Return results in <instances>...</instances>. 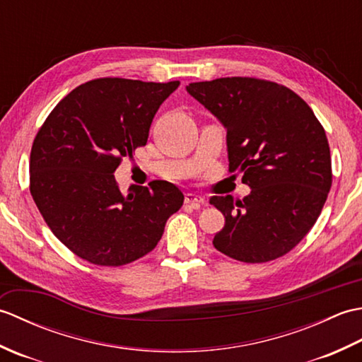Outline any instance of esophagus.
Returning <instances> with one entry per match:
<instances>
[{
  "instance_id": "obj_1",
  "label": "esophagus",
  "mask_w": 362,
  "mask_h": 362,
  "mask_svg": "<svg viewBox=\"0 0 362 362\" xmlns=\"http://www.w3.org/2000/svg\"><path fill=\"white\" fill-rule=\"evenodd\" d=\"M204 202H205V199L202 196L194 194V193L185 194V204H191V205H194V206H199V205L204 204Z\"/></svg>"
}]
</instances>
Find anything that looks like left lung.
Wrapping results in <instances>:
<instances>
[{"mask_svg":"<svg viewBox=\"0 0 362 362\" xmlns=\"http://www.w3.org/2000/svg\"><path fill=\"white\" fill-rule=\"evenodd\" d=\"M187 91L227 130L228 171L250 188L243 201L210 199L226 218L213 245L243 263L283 257L316 224L332 188L324 127L302 98L275 82L221 78Z\"/></svg>","mask_w":362,"mask_h":362,"instance_id":"1","label":"left lung"}]
</instances>
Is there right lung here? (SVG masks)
<instances>
[{
  "label": "right lung",
  "instance_id": "1",
  "mask_svg": "<svg viewBox=\"0 0 362 362\" xmlns=\"http://www.w3.org/2000/svg\"><path fill=\"white\" fill-rule=\"evenodd\" d=\"M179 81L103 78L82 83L46 118L30 151V194L51 232L98 266H122L149 253L183 205L174 183L130 185L115 171L144 146L158 107Z\"/></svg>",
  "mask_w": 362,
  "mask_h": 362
}]
</instances>
